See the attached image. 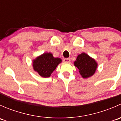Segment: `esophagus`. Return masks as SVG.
<instances>
[{"instance_id":"34e87169","label":"esophagus","mask_w":121,"mask_h":121,"mask_svg":"<svg viewBox=\"0 0 121 121\" xmlns=\"http://www.w3.org/2000/svg\"><path fill=\"white\" fill-rule=\"evenodd\" d=\"M63 61H64V62H65V63H69V62H70V59H69V58H64Z\"/></svg>"}]
</instances>
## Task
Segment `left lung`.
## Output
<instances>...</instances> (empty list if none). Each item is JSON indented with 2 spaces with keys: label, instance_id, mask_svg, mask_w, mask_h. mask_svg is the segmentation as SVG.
<instances>
[{
  "label": "left lung",
  "instance_id": "1",
  "mask_svg": "<svg viewBox=\"0 0 121 121\" xmlns=\"http://www.w3.org/2000/svg\"><path fill=\"white\" fill-rule=\"evenodd\" d=\"M74 66L78 69L80 75L84 78L92 76L98 67V63L94 58L87 54L82 53L79 54L74 61Z\"/></svg>",
  "mask_w": 121,
  "mask_h": 121
}]
</instances>
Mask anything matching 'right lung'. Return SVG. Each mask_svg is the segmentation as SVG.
I'll use <instances>...</instances> for the list:
<instances>
[{"instance_id": "1", "label": "right lung", "mask_w": 121, "mask_h": 121, "mask_svg": "<svg viewBox=\"0 0 121 121\" xmlns=\"http://www.w3.org/2000/svg\"><path fill=\"white\" fill-rule=\"evenodd\" d=\"M62 62L60 58H55L51 53H44L33 60V69L41 77H50L56 67Z\"/></svg>"}]
</instances>
